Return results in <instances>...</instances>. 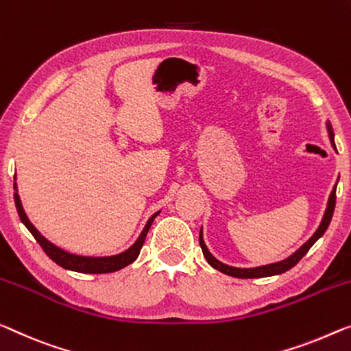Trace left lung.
Segmentation results:
<instances>
[{"label":"left lung","mask_w":351,"mask_h":351,"mask_svg":"<svg viewBox=\"0 0 351 351\" xmlns=\"http://www.w3.org/2000/svg\"><path fill=\"white\" fill-rule=\"evenodd\" d=\"M326 130H328V134H330L331 145H332L334 149H336V144H334V132H332V127H331V122L330 121H326ZM337 182H339V179H337ZM336 188H337V183L332 186V191L330 194V197H328L326 210H325V213H323L322 223H320L319 228H317V230L314 232V235H312L311 239L307 240L303 246H300L298 250H296L292 256H289L287 258H284V261H279V262H274V263H268V265L252 267V268H240V267L228 265V263H223L221 261H218V258L215 257L212 252L208 251L206 241H204V234H202V228H201V232H199V245H201V247H202L204 257H206L210 265H212L215 269H218V271L224 273V274H229V276H234V278H241V279L268 278V276H276V274H281V273L289 271L290 268H293L296 263H298L301 258L306 256V252L311 250V246L314 245L315 241L319 240L323 234H325V230L328 229V226H330L331 218H332V213H334V207H336Z\"/></svg>","instance_id":"1"}]
</instances>
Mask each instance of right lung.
<instances>
[{
  "mask_svg": "<svg viewBox=\"0 0 351 351\" xmlns=\"http://www.w3.org/2000/svg\"><path fill=\"white\" fill-rule=\"evenodd\" d=\"M14 199H15V207H17V212H19V217L21 219V223L25 224V228L28 229L32 237L37 240V243L42 246V250L47 252V256L51 258L53 262L58 263L59 267L70 269V271H77V273H89V274H101V273H112V271H117V269H122L125 268L127 265H130L134 261H136L139 252H141V247L144 245V240H145V235H147V232L150 229V226H152L154 219L158 217L161 210L158 212H155L152 217L147 219V223H145L144 229L141 230V234L136 240H134V243L127 247L125 251L119 252V254H112V256H82V254H73V252H69L66 250H62V247L56 246L55 243H51L50 240L45 239L44 235L40 234L39 230L36 229V226L31 223L28 215L25 213V208L21 206V201H20V196H19V188H17V174L14 176Z\"/></svg>",
  "mask_w": 351,
  "mask_h": 351,
  "instance_id": "1",
  "label": "right lung"
}]
</instances>
